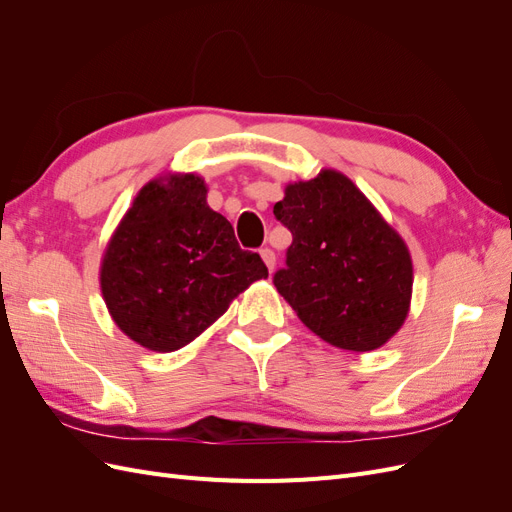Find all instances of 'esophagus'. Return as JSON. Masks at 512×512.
I'll list each match as a JSON object with an SVG mask.
<instances>
[{
	"instance_id": "obj_1",
	"label": "esophagus",
	"mask_w": 512,
	"mask_h": 512,
	"mask_svg": "<svg viewBox=\"0 0 512 512\" xmlns=\"http://www.w3.org/2000/svg\"><path fill=\"white\" fill-rule=\"evenodd\" d=\"M260 256H262V260H265V265L269 267V271H273L275 269V252L271 250V247H262Z\"/></svg>"
}]
</instances>
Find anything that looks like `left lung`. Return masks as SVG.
Returning a JSON list of instances; mask_svg holds the SVG:
<instances>
[{
    "label": "left lung",
    "mask_w": 512,
    "mask_h": 512,
    "mask_svg": "<svg viewBox=\"0 0 512 512\" xmlns=\"http://www.w3.org/2000/svg\"><path fill=\"white\" fill-rule=\"evenodd\" d=\"M290 232L273 284L307 329L352 352L376 350L401 329L412 258L365 194L337 170L290 183L273 207Z\"/></svg>",
    "instance_id": "1"
}]
</instances>
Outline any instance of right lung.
Segmentation results:
<instances>
[{
	"label": "right lung",
	"mask_w": 512,
	"mask_h": 512,
	"mask_svg": "<svg viewBox=\"0 0 512 512\" xmlns=\"http://www.w3.org/2000/svg\"><path fill=\"white\" fill-rule=\"evenodd\" d=\"M267 275L262 258L241 250L232 224L207 205L205 181L181 175L138 192L106 247L100 286L123 333L149 350L173 352Z\"/></svg>",
	"instance_id": "add662e5"
}]
</instances>
